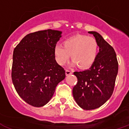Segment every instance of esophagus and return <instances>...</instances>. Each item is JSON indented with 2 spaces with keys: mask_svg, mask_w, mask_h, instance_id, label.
<instances>
[{
  "mask_svg": "<svg viewBox=\"0 0 129 129\" xmlns=\"http://www.w3.org/2000/svg\"><path fill=\"white\" fill-rule=\"evenodd\" d=\"M71 74H72V71L68 70H66V75L67 76H68V75H70Z\"/></svg>",
  "mask_w": 129,
  "mask_h": 129,
  "instance_id": "esophagus-1",
  "label": "esophagus"
}]
</instances>
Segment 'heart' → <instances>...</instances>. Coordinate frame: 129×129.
I'll return each mask as SVG.
<instances>
[{
    "instance_id": "heart-1",
    "label": "heart",
    "mask_w": 129,
    "mask_h": 129,
    "mask_svg": "<svg viewBox=\"0 0 129 129\" xmlns=\"http://www.w3.org/2000/svg\"><path fill=\"white\" fill-rule=\"evenodd\" d=\"M98 52V44L94 37L79 35L63 42V46L57 44L54 48L56 62L60 66L69 60L71 54L73 64L81 69L90 67L94 63Z\"/></svg>"
}]
</instances>
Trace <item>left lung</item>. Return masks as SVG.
Masks as SVG:
<instances>
[{"label":"left lung","instance_id":"obj_1","mask_svg":"<svg viewBox=\"0 0 129 129\" xmlns=\"http://www.w3.org/2000/svg\"><path fill=\"white\" fill-rule=\"evenodd\" d=\"M95 37L99 52L88 70L75 71L77 83L73 88L75 100L83 110L99 108L111 96L118 73V61L114 49L95 31H89Z\"/></svg>","mask_w":129,"mask_h":129}]
</instances>
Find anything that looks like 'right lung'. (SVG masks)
I'll return each mask as SVG.
<instances>
[{
	"label": "right lung",
	"instance_id": "1",
	"mask_svg": "<svg viewBox=\"0 0 129 129\" xmlns=\"http://www.w3.org/2000/svg\"><path fill=\"white\" fill-rule=\"evenodd\" d=\"M61 34V31L52 29L29 33L14 48L12 83L18 95L32 106L48 103L56 86L66 77L64 69L54 55Z\"/></svg>",
	"mask_w": 129,
	"mask_h": 129
}]
</instances>
